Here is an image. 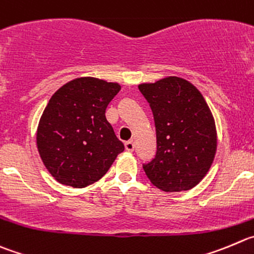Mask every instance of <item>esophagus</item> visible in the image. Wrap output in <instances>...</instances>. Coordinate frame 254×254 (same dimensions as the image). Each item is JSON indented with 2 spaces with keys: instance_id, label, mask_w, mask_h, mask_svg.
<instances>
[{
  "instance_id": "1",
  "label": "esophagus",
  "mask_w": 254,
  "mask_h": 254,
  "mask_svg": "<svg viewBox=\"0 0 254 254\" xmlns=\"http://www.w3.org/2000/svg\"><path fill=\"white\" fill-rule=\"evenodd\" d=\"M125 147H126V149H127V151H129V152H132L134 149V143H133V141H127L125 143Z\"/></svg>"
}]
</instances>
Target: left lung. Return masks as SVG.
<instances>
[{
  "instance_id": "1",
  "label": "left lung",
  "mask_w": 254,
  "mask_h": 254,
  "mask_svg": "<svg viewBox=\"0 0 254 254\" xmlns=\"http://www.w3.org/2000/svg\"><path fill=\"white\" fill-rule=\"evenodd\" d=\"M138 88L153 113L157 134L156 156L143 165L146 176L165 192L190 190L206 176L216 154V126L208 105L180 77Z\"/></svg>"
}]
</instances>
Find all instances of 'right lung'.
<instances>
[{
	"mask_svg": "<svg viewBox=\"0 0 254 254\" xmlns=\"http://www.w3.org/2000/svg\"><path fill=\"white\" fill-rule=\"evenodd\" d=\"M118 83L92 77L73 79L48 101L37 128V148L60 183L83 188L110 170L125 146L106 118Z\"/></svg>",
	"mask_w": 254,
	"mask_h": 254,
	"instance_id": "add662e5",
	"label": "right lung"
}]
</instances>
